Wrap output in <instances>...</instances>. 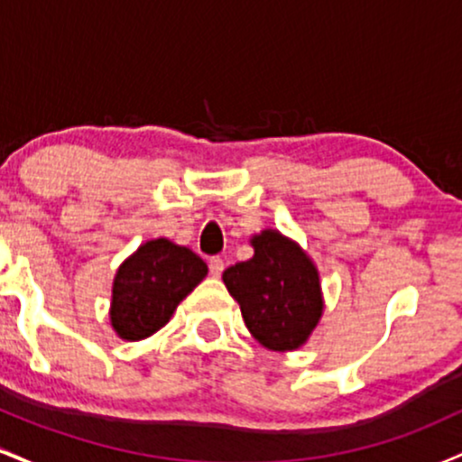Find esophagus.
Returning a JSON list of instances; mask_svg holds the SVG:
<instances>
[{"mask_svg": "<svg viewBox=\"0 0 462 462\" xmlns=\"http://www.w3.org/2000/svg\"><path fill=\"white\" fill-rule=\"evenodd\" d=\"M208 267H210V275H213V278H219V275L224 273L226 264L219 256H215V258H210V261H208Z\"/></svg>", "mask_w": 462, "mask_h": 462, "instance_id": "esophagus-1", "label": "esophagus"}]
</instances>
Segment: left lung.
<instances>
[{"label":"left lung","instance_id":"obj_1","mask_svg":"<svg viewBox=\"0 0 462 462\" xmlns=\"http://www.w3.org/2000/svg\"><path fill=\"white\" fill-rule=\"evenodd\" d=\"M254 256L224 272L249 334L272 352L306 346L323 315L319 269L306 249L267 227L249 238Z\"/></svg>","mask_w":462,"mask_h":462}]
</instances>
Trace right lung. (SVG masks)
Listing matches in <instances>:
<instances>
[{
    "mask_svg": "<svg viewBox=\"0 0 462 462\" xmlns=\"http://www.w3.org/2000/svg\"><path fill=\"white\" fill-rule=\"evenodd\" d=\"M206 273L208 267L193 249L162 236L143 243L113 280L108 317L116 337L141 341L161 330Z\"/></svg>",
    "mask_w": 462,
    "mask_h": 462,
    "instance_id": "right-lung-1",
    "label": "right lung"
}]
</instances>
